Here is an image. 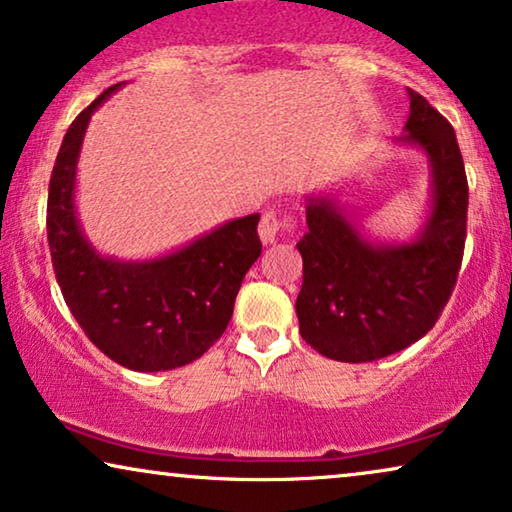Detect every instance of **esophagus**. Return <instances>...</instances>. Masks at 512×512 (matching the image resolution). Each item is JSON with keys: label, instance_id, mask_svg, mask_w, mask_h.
Listing matches in <instances>:
<instances>
[{"label": "esophagus", "instance_id": "1", "mask_svg": "<svg viewBox=\"0 0 512 512\" xmlns=\"http://www.w3.org/2000/svg\"><path fill=\"white\" fill-rule=\"evenodd\" d=\"M293 226H296V221H293L291 216L279 219L275 212H265L261 216V223H258V235H261L263 244H272L277 240L279 233H291Z\"/></svg>", "mask_w": 512, "mask_h": 512}]
</instances>
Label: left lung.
I'll return each instance as SVG.
<instances>
[{
	"label": "left lung",
	"instance_id": "obj_1",
	"mask_svg": "<svg viewBox=\"0 0 512 512\" xmlns=\"http://www.w3.org/2000/svg\"><path fill=\"white\" fill-rule=\"evenodd\" d=\"M398 144L417 146L431 167V212L408 242H377L335 195L305 200L300 335L333 361L366 363L424 338L452 296L466 242L468 181L452 125L408 90Z\"/></svg>",
	"mask_w": 512,
	"mask_h": 512
}]
</instances>
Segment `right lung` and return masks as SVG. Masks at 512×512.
<instances>
[{"label":"right lung","instance_id":"add662e5","mask_svg":"<svg viewBox=\"0 0 512 512\" xmlns=\"http://www.w3.org/2000/svg\"><path fill=\"white\" fill-rule=\"evenodd\" d=\"M123 83L81 111L62 139L48 184V247L62 296L93 345L137 373L200 359L226 331L247 270L261 256V214L226 221L149 261L102 256L76 216V163L90 116Z\"/></svg>","mask_w":512,"mask_h":512}]
</instances>
